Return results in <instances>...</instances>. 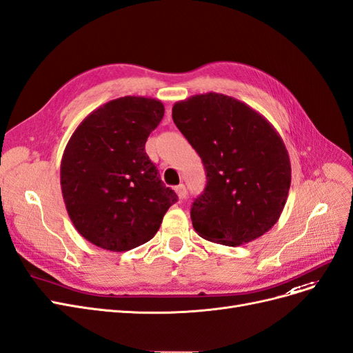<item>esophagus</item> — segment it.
I'll return each instance as SVG.
<instances>
[{"instance_id": "1", "label": "esophagus", "mask_w": 353, "mask_h": 353, "mask_svg": "<svg viewBox=\"0 0 353 353\" xmlns=\"http://www.w3.org/2000/svg\"><path fill=\"white\" fill-rule=\"evenodd\" d=\"M175 191L178 194V199L179 200H184L187 197V188L184 184H179L178 187H175Z\"/></svg>"}]
</instances>
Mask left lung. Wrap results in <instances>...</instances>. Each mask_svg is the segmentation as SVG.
Masks as SVG:
<instances>
[{
	"label": "left lung",
	"instance_id": "obj_1",
	"mask_svg": "<svg viewBox=\"0 0 353 353\" xmlns=\"http://www.w3.org/2000/svg\"><path fill=\"white\" fill-rule=\"evenodd\" d=\"M172 119L208 178L191 208L196 232L236 247L270 230L290 187L289 154L274 127L247 103L213 92L176 102Z\"/></svg>",
	"mask_w": 353,
	"mask_h": 353
}]
</instances>
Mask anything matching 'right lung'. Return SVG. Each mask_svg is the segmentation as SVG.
Here are the masks:
<instances>
[{"mask_svg": "<svg viewBox=\"0 0 353 353\" xmlns=\"http://www.w3.org/2000/svg\"><path fill=\"white\" fill-rule=\"evenodd\" d=\"M165 106L143 96L108 102L84 118L61 159V191L77 232L96 247L128 251L150 241L178 196L144 150Z\"/></svg>", "mask_w": 353, "mask_h": 353, "instance_id": "obj_1", "label": "right lung"}]
</instances>
